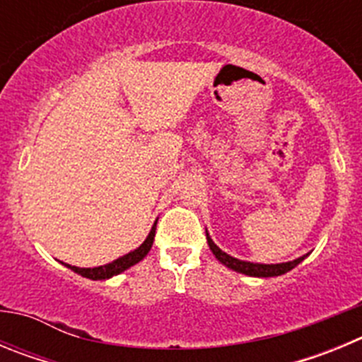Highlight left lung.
<instances>
[{"mask_svg": "<svg viewBox=\"0 0 362 362\" xmlns=\"http://www.w3.org/2000/svg\"><path fill=\"white\" fill-rule=\"evenodd\" d=\"M206 241H209L210 250L214 252V255L217 257V261L225 264V267L232 268V270L239 272V274H245V276H252V277H276V276H283L286 272H290L292 268H296L297 264L306 257L296 259V261H288V263H281V264H257V263H248V261H239V259L232 257V255L225 254V252L221 250L219 246L210 239L209 232H206Z\"/></svg>", "mask_w": 362, "mask_h": 362, "instance_id": "8db88e82", "label": "left lung"}]
</instances>
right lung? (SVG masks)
Masks as SVG:
<instances>
[{
    "instance_id": "obj_1",
    "label": "right lung",
    "mask_w": 362,
    "mask_h": 362,
    "mask_svg": "<svg viewBox=\"0 0 362 362\" xmlns=\"http://www.w3.org/2000/svg\"><path fill=\"white\" fill-rule=\"evenodd\" d=\"M156 225H158V221L153 223L152 230H150V233H148V238L145 239V243H143V245L139 246L137 250L130 252V254L123 255V257L116 259V261H112V263L105 264V267L78 268V267H70V264H66V267H69L70 270L76 272V274H79V276L88 277V279H92V281H101V279H108V277H112V276H117V274L124 272L127 268H130V267H134L136 263H139V261H141V259L148 254L150 248H152V245H153Z\"/></svg>"
}]
</instances>
